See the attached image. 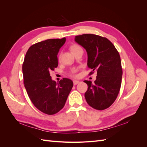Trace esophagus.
<instances>
[{
	"label": "esophagus",
	"mask_w": 147,
	"mask_h": 147,
	"mask_svg": "<svg viewBox=\"0 0 147 147\" xmlns=\"http://www.w3.org/2000/svg\"><path fill=\"white\" fill-rule=\"evenodd\" d=\"M73 82H74V85H76V84H77L78 83H80V82L78 81V80H74Z\"/></svg>",
	"instance_id": "obj_1"
}]
</instances>
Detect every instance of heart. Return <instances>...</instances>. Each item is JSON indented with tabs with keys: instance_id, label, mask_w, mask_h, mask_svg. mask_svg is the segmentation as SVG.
<instances>
[{
	"instance_id": "1",
	"label": "heart",
	"mask_w": 147,
	"mask_h": 147,
	"mask_svg": "<svg viewBox=\"0 0 147 147\" xmlns=\"http://www.w3.org/2000/svg\"><path fill=\"white\" fill-rule=\"evenodd\" d=\"M80 48L81 47H80L78 45H77V44H74V45L71 46L70 50H71V51H72V52H73V51H74L75 50H77V49H79V48ZM77 72V70L74 69H72V70H71L70 75H72V76H74V75H75V72Z\"/></svg>"
}]
</instances>
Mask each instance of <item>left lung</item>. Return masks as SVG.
Returning <instances> with one entry per match:
<instances>
[{
  "label": "left lung",
  "instance_id": "8db88e82",
  "mask_svg": "<svg viewBox=\"0 0 147 147\" xmlns=\"http://www.w3.org/2000/svg\"><path fill=\"white\" fill-rule=\"evenodd\" d=\"M75 41L86 50L88 67L97 72L94 83L84 81L88 86L84 94L87 103L96 110L107 109L116 100L121 88L123 71L119 53L109 40L99 35H77Z\"/></svg>",
  "mask_w": 147,
  "mask_h": 147
}]
</instances>
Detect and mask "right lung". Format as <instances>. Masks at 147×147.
I'll return each instance as SVG.
<instances>
[{"label": "right lung", "instance_id": "obj_1", "mask_svg": "<svg viewBox=\"0 0 147 147\" xmlns=\"http://www.w3.org/2000/svg\"><path fill=\"white\" fill-rule=\"evenodd\" d=\"M65 42L64 37L34 44L28 49L23 64L24 86L29 98L35 107L47 115H54L64 107L74 85L66 78L56 83L50 74L58 65L57 55Z\"/></svg>", "mask_w": 147, "mask_h": 147}]
</instances>
